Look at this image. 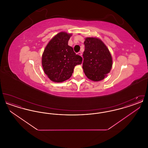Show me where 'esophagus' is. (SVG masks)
Here are the masks:
<instances>
[{"mask_svg":"<svg viewBox=\"0 0 148 148\" xmlns=\"http://www.w3.org/2000/svg\"><path fill=\"white\" fill-rule=\"evenodd\" d=\"M77 54H78L79 56H82V53H81V52H79V53H77Z\"/></svg>","mask_w":148,"mask_h":148,"instance_id":"1","label":"esophagus"}]
</instances>
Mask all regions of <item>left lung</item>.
<instances>
[{"label": "left lung", "mask_w": 148, "mask_h": 148, "mask_svg": "<svg viewBox=\"0 0 148 148\" xmlns=\"http://www.w3.org/2000/svg\"><path fill=\"white\" fill-rule=\"evenodd\" d=\"M84 44L83 69L85 74L91 80L100 81L112 69L111 54L104 43L97 38H86Z\"/></svg>", "instance_id": "8db88e82"}]
</instances>
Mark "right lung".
<instances>
[{"mask_svg": "<svg viewBox=\"0 0 148 148\" xmlns=\"http://www.w3.org/2000/svg\"><path fill=\"white\" fill-rule=\"evenodd\" d=\"M71 36L66 32L59 33L50 40L42 53L43 70L54 82L60 83L69 79L75 66L82 63V58L68 45Z\"/></svg>", "mask_w": 148, "mask_h": 148, "instance_id": "add662e5", "label": "right lung"}]
</instances>
